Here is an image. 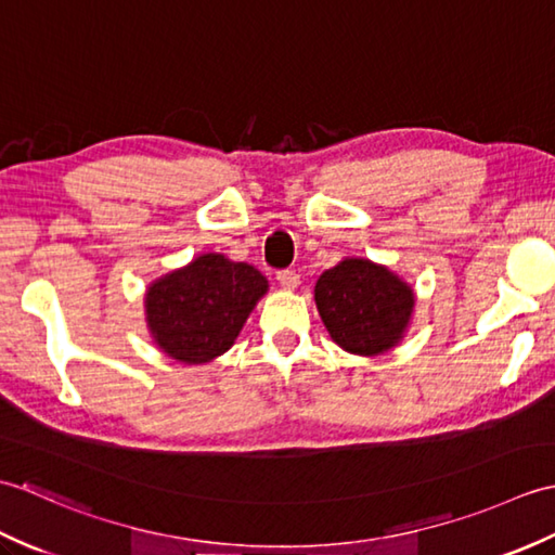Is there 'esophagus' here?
I'll return each instance as SVG.
<instances>
[{
	"label": "esophagus",
	"mask_w": 555,
	"mask_h": 555,
	"mask_svg": "<svg viewBox=\"0 0 555 555\" xmlns=\"http://www.w3.org/2000/svg\"><path fill=\"white\" fill-rule=\"evenodd\" d=\"M276 281L281 284V288L293 291V288H298L300 276L293 269H281V271H276Z\"/></svg>",
	"instance_id": "esophagus-1"
}]
</instances>
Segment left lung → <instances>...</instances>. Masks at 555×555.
<instances>
[{
	"instance_id": "obj_1",
	"label": "left lung",
	"mask_w": 555,
	"mask_h": 555,
	"mask_svg": "<svg viewBox=\"0 0 555 555\" xmlns=\"http://www.w3.org/2000/svg\"><path fill=\"white\" fill-rule=\"evenodd\" d=\"M317 310L336 344L358 356H376L403 336L412 291L386 267L370 259H344L314 286Z\"/></svg>"
}]
</instances>
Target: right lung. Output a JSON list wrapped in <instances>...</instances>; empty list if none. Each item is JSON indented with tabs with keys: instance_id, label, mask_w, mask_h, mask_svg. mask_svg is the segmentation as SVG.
I'll use <instances>...</instances> for the list:
<instances>
[{
	"instance_id": "obj_1",
	"label": "right lung",
	"mask_w": 555,
	"mask_h": 555,
	"mask_svg": "<svg viewBox=\"0 0 555 555\" xmlns=\"http://www.w3.org/2000/svg\"><path fill=\"white\" fill-rule=\"evenodd\" d=\"M264 293L267 279L255 267L209 253L150 286L147 326L173 360L207 362L233 346Z\"/></svg>"
}]
</instances>
